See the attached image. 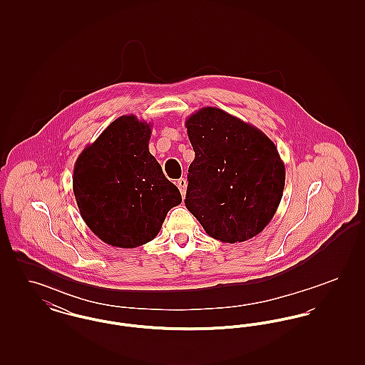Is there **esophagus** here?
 I'll return each instance as SVG.
<instances>
[{"instance_id":"esophagus-1","label":"esophagus","mask_w":365,"mask_h":365,"mask_svg":"<svg viewBox=\"0 0 365 365\" xmlns=\"http://www.w3.org/2000/svg\"><path fill=\"white\" fill-rule=\"evenodd\" d=\"M176 185H178L179 190L182 192V195L185 197V194H186V187H187V180H186L185 178H180V179L176 182Z\"/></svg>"}]
</instances>
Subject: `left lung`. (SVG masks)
<instances>
[{
    "instance_id": "1",
    "label": "left lung",
    "mask_w": 365,
    "mask_h": 365,
    "mask_svg": "<svg viewBox=\"0 0 365 365\" xmlns=\"http://www.w3.org/2000/svg\"><path fill=\"white\" fill-rule=\"evenodd\" d=\"M185 125L195 153L186 208L217 241L243 242L260 234L284 189V164L275 143L220 108H201Z\"/></svg>"
}]
</instances>
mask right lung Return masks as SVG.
<instances>
[{"instance_id": "right-lung-1", "label": "right lung", "mask_w": 365, "mask_h": 365, "mask_svg": "<svg viewBox=\"0 0 365 365\" xmlns=\"http://www.w3.org/2000/svg\"><path fill=\"white\" fill-rule=\"evenodd\" d=\"M150 123L124 115L76 158L72 189L82 219L105 243L133 249L155 240L180 191L149 152Z\"/></svg>"}]
</instances>
